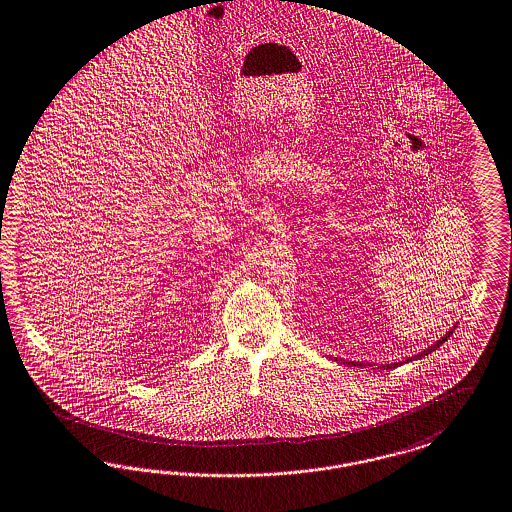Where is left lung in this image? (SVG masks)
I'll return each instance as SVG.
<instances>
[{
	"mask_svg": "<svg viewBox=\"0 0 512 512\" xmlns=\"http://www.w3.org/2000/svg\"><path fill=\"white\" fill-rule=\"evenodd\" d=\"M455 329V328H453ZM453 329H450L440 341H436L432 347L425 348L423 352H419V354H415V356H411V358H408L406 362H392V364H379L377 366V369H392V368H398V366H402V364H408V362H411V360H417V358H423V356H429L430 352L432 350H436V348H440V345H444L446 341H448V337H450L451 333H453ZM343 364H347V366H356V368H373V364H364V362H343ZM375 369V368H373Z\"/></svg>",
	"mask_w": 512,
	"mask_h": 512,
	"instance_id": "8db88e82",
	"label": "left lung"
}]
</instances>
